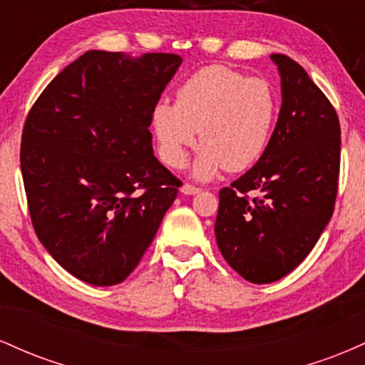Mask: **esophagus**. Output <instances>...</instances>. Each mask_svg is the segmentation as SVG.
Segmentation results:
<instances>
[{"mask_svg":"<svg viewBox=\"0 0 365 365\" xmlns=\"http://www.w3.org/2000/svg\"><path fill=\"white\" fill-rule=\"evenodd\" d=\"M180 190H182V194H185V195H195V194H199L200 188H197L194 185H188V183H185V185L180 188Z\"/></svg>","mask_w":365,"mask_h":365,"instance_id":"1","label":"esophagus"}]
</instances>
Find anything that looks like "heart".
<instances>
[{
  "label": "heart",
  "instance_id": "1",
  "mask_svg": "<svg viewBox=\"0 0 365 365\" xmlns=\"http://www.w3.org/2000/svg\"><path fill=\"white\" fill-rule=\"evenodd\" d=\"M276 115L278 98L269 82L211 65L178 87L175 104L154 106L150 127L171 168L185 165L200 130L204 144L190 173L206 182L225 168L244 171L255 165L269 144Z\"/></svg>",
  "mask_w": 365,
  "mask_h": 365
}]
</instances>
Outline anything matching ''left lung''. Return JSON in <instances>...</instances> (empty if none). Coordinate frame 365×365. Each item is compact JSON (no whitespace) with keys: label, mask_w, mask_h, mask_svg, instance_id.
<instances>
[{"label":"left lung","mask_w":365,"mask_h":365,"mask_svg":"<svg viewBox=\"0 0 365 365\" xmlns=\"http://www.w3.org/2000/svg\"><path fill=\"white\" fill-rule=\"evenodd\" d=\"M282 110L257 163L220 190L215 225L225 261L250 283H273L307 257L329 223L340 173V121L307 72L271 54ZM249 191L257 197L249 200Z\"/></svg>","instance_id":"left-lung-1"}]
</instances>
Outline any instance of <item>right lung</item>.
I'll return each mask as SVG.
<instances>
[{
  "instance_id": "obj_1",
  "label": "right lung",
  "mask_w": 365,
  "mask_h": 365,
  "mask_svg": "<svg viewBox=\"0 0 365 365\" xmlns=\"http://www.w3.org/2000/svg\"><path fill=\"white\" fill-rule=\"evenodd\" d=\"M180 65L178 54L91 49L29 113L20 166L32 225L82 282H123L178 194L180 180L154 156L149 125Z\"/></svg>"
}]
</instances>
